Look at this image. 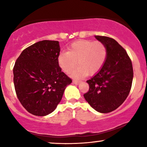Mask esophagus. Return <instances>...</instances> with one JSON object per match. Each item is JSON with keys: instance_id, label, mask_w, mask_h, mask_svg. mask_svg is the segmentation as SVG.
Returning <instances> with one entry per match:
<instances>
[{"instance_id": "esophagus-1", "label": "esophagus", "mask_w": 147, "mask_h": 147, "mask_svg": "<svg viewBox=\"0 0 147 147\" xmlns=\"http://www.w3.org/2000/svg\"><path fill=\"white\" fill-rule=\"evenodd\" d=\"M73 83L74 84H78L80 83V80H73Z\"/></svg>"}]
</instances>
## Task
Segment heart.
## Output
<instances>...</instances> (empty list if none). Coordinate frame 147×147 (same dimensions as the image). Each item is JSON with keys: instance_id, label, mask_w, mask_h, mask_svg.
I'll list each match as a JSON object with an SVG mask.
<instances>
[{"instance_id": "b5f03b06", "label": "heart", "mask_w": 147, "mask_h": 147, "mask_svg": "<svg viewBox=\"0 0 147 147\" xmlns=\"http://www.w3.org/2000/svg\"><path fill=\"white\" fill-rule=\"evenodd\" d=\"M107 57V47L100 41L79 40L72 43L68 52H62L58 62L62 70L69 73L77 65L73 73L74 77H83L88 73L92 75L98 73L104 65Z\"/></svg>"}]
</instances>
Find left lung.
<instances>
[{
    "label": "left lung",
    "instance_id": "8db88e82",
    "mask_svg": "<svg viewBox=\"0 0 147 147\" xmlns=\"http://www.w3.org/2000/svg\"><path fill=\"white\" fill-rule=\"evenodd\" d=\"M95 38L105 45L107 57L100 71L86 81L89 90L84 97L95 111L108 113L127 98L133 78V65L127 53L115 39L104 36Z\"/></svg>",
    "mask_w": 147,
    "mask_h": 147
}]
</instances>
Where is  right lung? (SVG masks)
<instances>
[{"instance_id":"add662e5","label":"right lung","mask_w":147,"mask_h":147,"mask_svg":"<svg viewBox=\"0 0 147 147\" xmlns=\"http://www.w3.org/2000/svg\"><path fill=\"white\" fill-rule=\"evenodd\" d=\"M60 49L59 41H39L24 49L14 64L16 96L32 115L43 117L53 112L72 82L59 65Z\"/></svg>"}]
</instances>
